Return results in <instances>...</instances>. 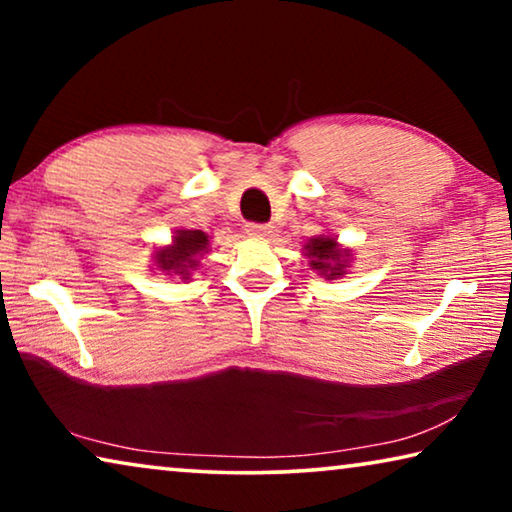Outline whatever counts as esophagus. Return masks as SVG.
Returning <instances> with one entry per match:
<instances>
[{
	"instance_id": "esophagus-1",
	"label": "esophagus",
	"mask_w": 512,
	"mask_h": 512,
	"mask_svg": "<svg viewBox=\"0 0 512 512\" xmlns=\"http://www.w3.org/2000/svg\"><path fill=\"white\" fill-rule=\"evenodd\" d=\"M246 235L255 239H264L271 235V225L266 223H246Z\"/></svg>"
}]
</instances>
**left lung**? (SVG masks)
<instances>
[{
	"label": "left lung",
	"instance_id": "8db88e82",
	"mask_svg": "<svg viewBox=\"0 0 512 512\" xmlns=\"http://www.w3.org/2000/svg\"><path fill=\"white\" fill-rule=\"evenodd\" d=\"M305 255L309 266L325 280H336V277L345 275V268L350 264V250H343L334 237L325 235L309 239L305 244Z\"/></svg>",
	"mask_w": 512,
	"mask_h": 512
}]
</instances>
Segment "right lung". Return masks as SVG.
<instances>
[{
    "instance_id": "1",
    "label": "right lung",
    "mask_w": 512,
    "mask_h": 512,
    "mask_svg": "<svg viewBox=\"0 0 512 512\" xmlns=\"http://www.w3.org/2000/svg\"><path fill=\"white\" fill-rule=\"evenodd\" d=\"M210 250V237L203 230H176L171 246L155 250V268L167 275H180L189 280L201 259Z\"/></svg>"
}]
</instances>
